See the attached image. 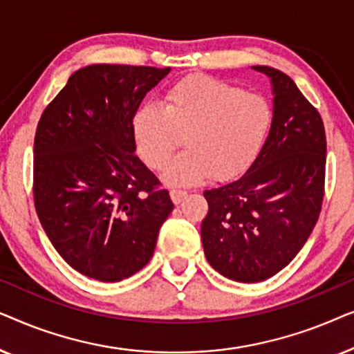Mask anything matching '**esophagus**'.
<instances>
[{
    "label": "esophagus",
    "instance_id": "esophagus-1",
    "mask_svg": "<svg viewBox=\"0 0 354 354\" xmlns=\"http://www.w3.org/2000/svg\"><path fill=\"white\" fill-rule=\"evenodd\" d=\"M187 196H188V193L185 190H176V188L171 190V198H172V201L176 203V205H180V203L185 200Z\"/></svg>",
    "mask_w": 354,
    "mask_h": 354
}]
</instances>
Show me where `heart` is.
I'll return each instance as SVG.
<instances>
[{
	"label": "heart",
	"mask_w": 354,
	"mask_h": 354,
	"mask_svg": "<svg viewBox=\"0 0 354 354\" xmlns=\"http://www.w3.org/2000/svg\"><path fill=\"white\" fill-rule=\"evenodd\" d=\"M272 109L263 96L214 77L195 74L169 86L162 106L142 104L132 118L140 159L161 171L180 138L187 149L164 174L172 185H193L212 177L230 180L248 169L263 149Z\"/></svg>",
	"instance_id": "obj_1"
}]
</instances>
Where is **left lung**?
Masks as SVG:
<instances>
[{
  "label": "left lung",
  "instance_id": "1",
  "mask_svg": "<svg viewBox=\"0 0 354 354\" xmlns=\"http://www.w3.org/2000/svg\"><path fill=\"white\" fill-rule=\"evenodd\" d=\"M270 79L274 115L269 137L248 171L206 190L201 222L207 263L236 282H261L299 253L316 225L326 182V130L317 109L274 67L253 66Z\"/></svg>",
  "mask_w": 354,
  "mask_h": 354
}]
</instances>
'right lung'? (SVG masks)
<instances>
[{
    "mask_svg": "<svg viewBox=\"0 0 354 354\" xmlns=\"http://www.w3.org/2000/svg\"><path fill=\"white\" fill-rule=\"evenodd\" d=\"M171 67L93 64L43 111L33 143V198L43 230L71 268L119 282L151 259L174 209L135 154L132 118Z\"/></svg>",
    "mask_w": 354,
    "mask_h": 354,
    "instance_id": "1",
    "label": "right lung"
}]
</instances>
